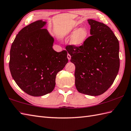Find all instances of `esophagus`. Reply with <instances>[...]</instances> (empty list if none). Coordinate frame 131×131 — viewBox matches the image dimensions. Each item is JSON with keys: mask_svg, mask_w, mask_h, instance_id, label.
Segmentation results:
<instances>
[{"mask_svg": "<svg viewBox=\"0 0 131 131\" xmlns=\"http://www.w3.org/2000/svg\"><path fill=\"white\" fill-rule=\"evenodd\" d=\"M67 57H68V59H69V60H70L71 59V55L70 54H68V55H67Z\"/></svg>", "mask_w": 131, "mask_h": 131, "instance_id": "esophagus-1", "label": "esophagus"}]
</instances>
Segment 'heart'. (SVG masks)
I'll list each match as a JSON object with an SVG mask.
<instances>
[{"instance_id":"1","label":"heart","mask_w":131,"mask_h":131,"mask_svg":"<svg viewBox=\"0 0 131 131\" xmlns=\"http://www.w3.org/2000/svg\"><path fill=\"white\" fill-rule=\"evenodd\" d=\"M71 43L76 46H79L83 45L88 37V31L85 28H80L78 29H74L71 32L72 35Z\"/></svg>"}]
</instances>
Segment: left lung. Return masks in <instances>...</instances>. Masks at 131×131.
<instances>
[{"instance_id": "left-lung-1", "label": "left lung", "mask_w": 131, "mask_h": 131, "mask_svg": "<svg viewBox=\"0 0 131 131\" xmlns=\"http://www.w3.org/2000/svg\"><path fill=\"white\" fill-rule=\"evenodd\" d=\"M90 35L79 46L67 45L65 48L75 66V86L79 93L101 95L115 80L119 69V41L105 24L88 19Z\"/></svg>"}]
</instances>
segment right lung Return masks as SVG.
<instances>
[{
  "instance_id": "add662e5",
  "label": "right lung",
  "mask_w": 131,
  "mask_h": 131,
  "mask_svg": "<svg viewBox=\"0 0 131 131\" xmlns=\"http://www.w3.org/2000/svg\"><path fill=\"white\" fill-rule=\"evenodd\" d=\"M45 24L39 20L24 27L16 36L10 51L12 78L21 89L34 96L52 92L57 74L68 62L67 51L53 50V38L42 28Z\"/></svg>"
}]
</instances>
